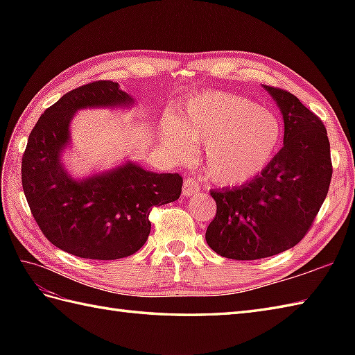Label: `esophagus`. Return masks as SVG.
Segmentation results:
<instances>
[{"label": "esophagus", "mask_w": 355, "mask_h": 355, "mask_svg": "<svg viewBox=\"0 0 355 355\" xmlns=\"http://www.w3.org/2000/svg\"><path fill=\"white\" fill-rule=\"evenodd\" d=\"M183 197H192V195L200 192V184L193 178H186L183 184Z\"/></svg>", "instance_id": "esophagus-1"}]
</instances>
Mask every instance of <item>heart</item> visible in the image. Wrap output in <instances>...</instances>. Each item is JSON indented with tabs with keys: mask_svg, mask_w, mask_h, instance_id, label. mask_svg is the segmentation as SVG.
Listing matches in <instances>:
<instances>
[{
	"mask_svg": "<svg viewBox=\"0 0 355 355\" xmlns=\"http://www.w3.org/2000/svg\"><path fill=\"white\" fill-rule=\"evenodd\" d=\"M160 139L175 158L205 145L207 177L221 186H239L267 169L281 145L282 125L273 111L243 96L205 92L192 97L177 119L164 117Z\"/></svg>",
	"mask_w": 355,
	"mask_h": 355,
	"instance_id": "heart-1",
	"label": "heart"
}]
</instances>
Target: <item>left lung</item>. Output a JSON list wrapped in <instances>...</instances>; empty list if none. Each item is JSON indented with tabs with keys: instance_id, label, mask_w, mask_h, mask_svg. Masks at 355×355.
Returning a JSON list of instances; mask_svg holds the SVG:
<instances>
[{
	"instance_id": "8db88e82",
	"label": "left lung",
	"mask_w": 355,
	"mask_h": 355,
	"mask_svg": "<svg viewBox=\"0 0 355 355\" xmlns=\"http://www.w3.org/2000/svg\"><path fill=\"white\" fill-rule=\"evenodd\" d=\"M263 88L284 119L282 149L252 182L210 191L216 215L206 241L218 254L236 261L268 258L296 245L325 201L333 175L320 119L291 93Z\"/></svg>"
}]
</instances>
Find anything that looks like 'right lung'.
Listing matches in <instances>:
<instances>
[{"label":"right lung","instance_id":"right-lung-1","mask_svg":"<svg viewBox=\"0 0 355 355\" xmlns=\"http://www.w3.org/2000/svg\"><path fill=\"white\" fill-rule=\"evenodd\" d=\"M134 105V97L116 82H93L45 110L28 135L22 189L45 238L67 253L101 261L131 256L149 236L150 209L180 198L183 178L178 173L146 171L130 158L85 177L67 169L64 154L79 111Z\"/></svg>","mask_w":355,"mask_h":355}]
</instances>
